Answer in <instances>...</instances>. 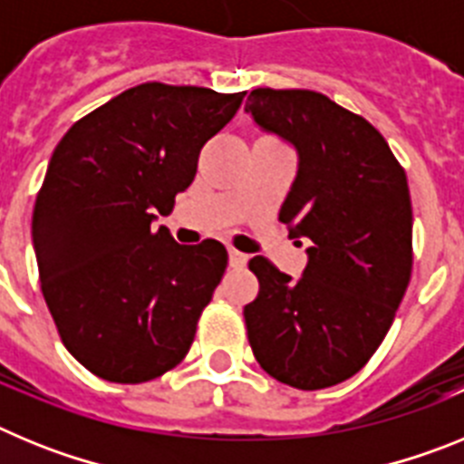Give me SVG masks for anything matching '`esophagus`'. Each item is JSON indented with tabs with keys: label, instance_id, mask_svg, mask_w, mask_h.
Instances as JSON below:
<instances>
[{
	"label": "esophagus",
	"instance_id": "esophagus-1",
	"mask_svg": "<svg viewBox=\"0 0 464 464\" xmlns=\"http://www.w3.org/2000/svg\"><path fill=\"white\" fill-rule=\"evenodd\" d=\"M248 262V256L241 251H237V248H229V267H235V269H241Z\"/></svg>",
	"mask_w": 464,
	"mask_h": 464
}]
</instances>
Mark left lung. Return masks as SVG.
Segmentation results:
<instances>
[{
	"mask_svg": "<svg viewBox=\"0 0 464 464\" xmlns=\"http://www.w3.org/2000/svg\"><path fill=\"white\" fill-rule=\"evenodd\" d=\"M246 111L297 149L278 220L309 239L302 278L256 256L260 293L244 306L260 367L299 391L358 374L395 321L413 267L407 174L381 132L315 90L256 88Z\"/></svg>",
	"mask_w": 464,
	"mask_h": 464,
	"instance_id": "1",
	"label": "left lung"
}]
</instances>
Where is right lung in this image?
Masks as SVG:
<instances>
[{"label":"right lung","instance_id":"obj_1","mask_svg":"<svg viewBox=\"0 0 464 464\" xmlns=\"http://www.w3.org/2000/svg\"><path fill=\"white\" fill-rule=\"evenodd\" d=\"M246 92L141 83L73 122L36 195L41 293L73 358L111 383L174 370L227 267L216 239L181 246L153 220L197 174Z\"/></svg>","mask_w":464,"mask_h":464}]
</instances>
